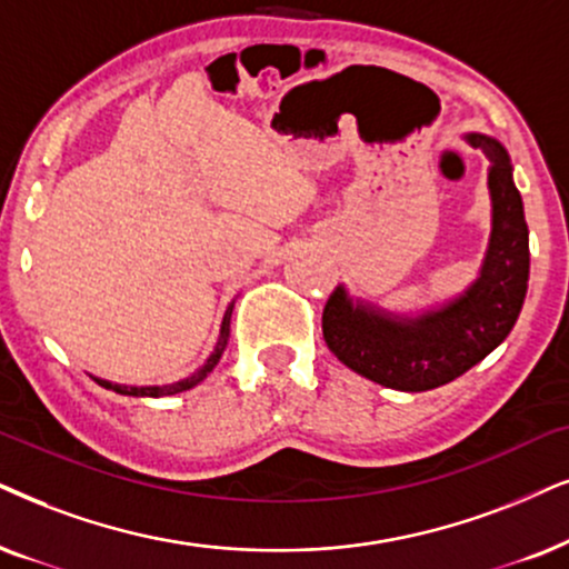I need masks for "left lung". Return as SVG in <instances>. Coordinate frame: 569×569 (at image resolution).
Returning <instances> with one entry per match:
<instances>
[{
  "instance_id": "obj_1",
  "label": "left lung",
  "mask_w": 569,
  "mask_h": 569,
  "mask_svg": "<svg viewBox=\"0 0 569 569\" xmlns=\"http://www.w3.org/2000/svg\"><path fill=\"white\" fill-rule=\"evenodd\" d=\"M491 162V239L480 276L457 299L420 318L355 301L343 286L322 309V338L347 368L397 391H430L486 359L515 328L528 291L530 249L522 197L507 149L491 136L467 133Z\"/></svg>"
}]
</instances>
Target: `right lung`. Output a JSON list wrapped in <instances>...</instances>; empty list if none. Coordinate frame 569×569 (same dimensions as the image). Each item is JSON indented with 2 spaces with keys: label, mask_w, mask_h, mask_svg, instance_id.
<instances>
[{
  "label": "right lung",
  "mask_w": 569,
  "mask_h": 569,
  "mask_svg": "<svg viewBox=\"0 0 569 569\" xmlns=\"http://www.w3.org/2000/svg\"><path fill=\"white\" fill-rule=\"evenodd\" d=\"M231 312H233V305L226 309V318H222V326H220V336H218V343H214L212 355L207 357V362L201 365L199 370H193L189 378L183 380H176V383L170 386H120V383H110V380H102V378H93L102 388H110V391L120 393V397H172V393H181V391H189L197 383H201L210 372L214 370V365L220 362L222 351L228 347V338H231Z\"/></svg>",
  "instance_id": "right-lung-1"
}]
</instances>
